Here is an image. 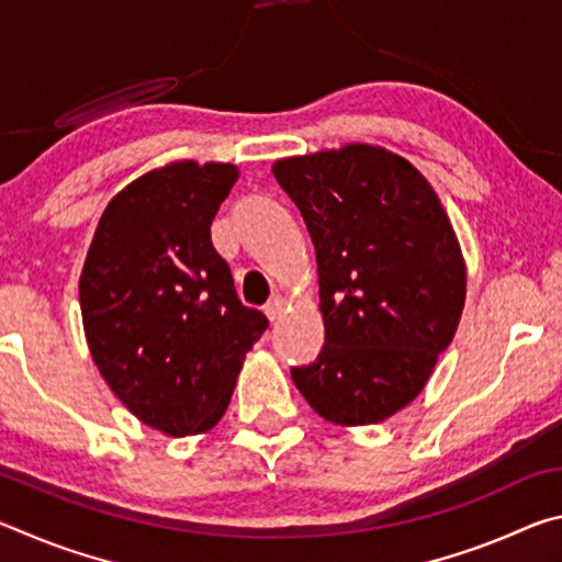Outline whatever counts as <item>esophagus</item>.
<instances>
[{
    "instance_id": "34e87169",
    "label": "esophagus",
    "mask_w": 562,
    "mask_h": 562,
    "mask_svg": "<svg viewBox=\"0 0 562 562\" xmlns=\"http://www.w3.org/2000/svg\"><path fill=\"white\" fill-rule=\"evenodd\" d=\"M284 304H288V302H284L280 294H274V297H270V302L265 304V315H268L270 322L280 319L284 315Z\"/></svg>"
}]
</instances>
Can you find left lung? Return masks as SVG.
Returning <instances> with one entry per match:
<instances>
[{
  "label": "left lung",
  "mask_w": 562,
  "mask_h": 562,
  "mask_svg": "<svg viewBox=\"0 0 562 562\" xmlns=\"http://www.w3.org/2000/svg\"><path fill=\"white\" fill-rule=\"evenodd\" d=\"M272 173L315 245L325 317V347L292 382L331 424L384 422L459 327L465 265L449 215L429 180L379 146L282 158Z\"/></svg>",
  "instance_id": "obj_1"
}]
</instances>
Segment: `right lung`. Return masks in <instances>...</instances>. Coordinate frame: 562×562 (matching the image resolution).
Wrapping results in <instances>:
<instances>
[{
	"label": "right lung",
	"instance_id": "add662e5",
	"mask_svg": "<svg viewBox=\"0 0 562 562\" xmlns=\"http://www.w3.org/2000/svg\"><path fill=\"white\" fill-rule=\"evenodd\" d=\"M231 164L180 160L126 186L103 211L79 280L91 357L133 416L168 436L221 422L243 359L268 329L237 300L211 240Z\"/></svg>",
	"mask_w": 562,
	"mask_h": 562
}]
</instances>
